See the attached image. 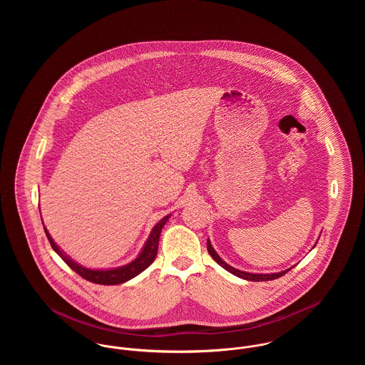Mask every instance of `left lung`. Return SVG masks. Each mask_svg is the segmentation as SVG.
<instances>
[{
  "instance_id": "8db88e82",
  "label": "left lung",
  "mask_w": 365,
  "mask_h": 365,
  "mask_svg": "<svg viewBox=\"0 0 365 365\" xmlns=\"http://www.w3.org/2000/svg\"><path fill=\"white\" fill-rule=\"evenodd\" d=\"M207 247H208L209 255H210V257L213 259V260L216 261L219 265H222L226 271L228 272H231L232 275H235V277H238V278L245 279V280H250V282H264V280H274V279L280 278V277H283L286 272H289L292 268H289V269H286V271H282V272H275V274H252V272H245V271H241V269H237V268H234V267H231V265H228L226 261L222 260L220 259V256L216 253V250L212 247V245H210V241H207Z\"/></svg>"
}]
</instances>
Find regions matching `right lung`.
Instances as JSON below:
<instances>
[{
	"label": "right lung",
	"instance_id": "add662e5",
	"mask_svg": "<svg viewBox=\"0 0 365 365\" xmlns=\"http://www.w3.org/2000/svg\"><path fill=\"white\" fill-rule=\"evenodd\" d=\"M171 217V215L164 216L156 226L152 228V232L148 238V241L143 245L138 257L135 260L123 265V267H118V268H108V269H91V268H86L78 262L71 259L70 256H67L57 245L53 241L51 234L48 232L46 227L43 226L45 234L49 240V242L52 245L53 250L67 262V265L70 267L71 269H73L78 275H81L82 278L86 279L88 282L97 283V284H120L124 283L130 279L135 278L139 275L142 271H145L153 261L156 259L157 250H158V240H160V234L163 227L165 226L167 220Z\"/></svg>",
	"mask_w": 365,
	"mask_h": 365
}]
</instances>
